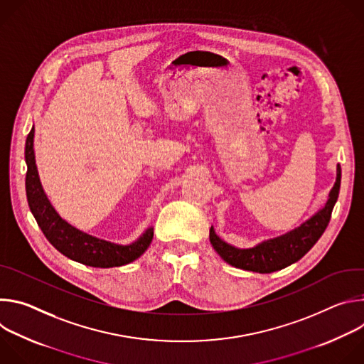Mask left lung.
Here are the masks:
<instances>
[{
	"instance_id": "8db88e82",
	"label": "left lung",
	"mask_w": 364,
	"mask_h": 364,
	"mask_svg": "<svg viewBox=\"0 0 364 364\" xmlns=\"http://www.w3.org/2000/svg\"><path fill=\"white\" fill-rule=\"evenodd\" d=\"M340 183L341 168L337 166L336 183L328 194L326 204L298 228L284 235L262 240L252 247H236L219 237L215 232V228L212 226L210 243L223 261L235 268L259 274H271L284 269L299 261L317 243V240L327 229L334 204L338 198Z\"/></svg>"
}]
</instances>
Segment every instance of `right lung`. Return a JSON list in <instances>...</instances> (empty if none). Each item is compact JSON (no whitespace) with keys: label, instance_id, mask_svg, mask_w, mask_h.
<instances>
[{"label":"right lung","instance_id":"right-lung-1","mask_svg":"<svg viewBox=\"0 0 364 364\" xmlns=\"http://www.w3.org/2000/svg\"><path fill=\"white\" fill-rule=\"evenodd\" d=\"M24 155L27 164L26 193L30 210L47 240L60 253L87 267L114 268L131 264L148 249L154 236L152 226L145 229L132 243L119 245L92 236L60 218L46 196L38 177L34 155V127L27 135Z\"/></svg>","mask_w":364,"mask_h":364}]
</instances>
